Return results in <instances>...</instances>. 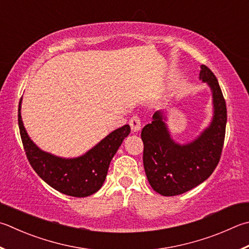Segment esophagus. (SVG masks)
I'll return each instance as SVG.
<instances>
[{
	"label": "esophagus",
	"mask_w": 249,
	"mask_h": 249,
	"mask_svg": "<svg viewBox=\"0 0 249 249\" xmlns=\"http://www.w3.org/2000/svg\"><path fill=\"white\" fill-rule=\"evenodd\" d=\"M129 124L131 126V130H132L133 132H137V131L141 130V118L138 115H133L131 117Z\"/></svg>",
	"instance_id": "esophagus-1"
}]
</instances>
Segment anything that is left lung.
Here are the masks:
<instances>
[{"label": "left lung", "instance_id": "8db88e82", "mask_svg": "<svg viewBox=\"0 0 249 249\" xmlns=\"http://www.w3.org/2000/svg\"><path fill=\"white\" fill-rule=\"evenodd\" d=\"M199 78L209 84L213 98L212 124L192 143H175L168 132L165 117L156 111L142 130L143 165L149 184L163 196L185 193L212 176L221 157L227 125V105L217 78L201 65Z\"/></svg>", "mask_w": 249, "mask_h": 249}]
</instances>
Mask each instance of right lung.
I'll list each match as a JSON object with an SVG mask.
<instances>
[{
	"label": "right lung",
	"mask_w": 249,
	"mask_h": 249,
	"mask_svg": "<svg viewBox=\"0 0 249 249\" xmlns=\"http://www.w3.org/2000/svg\"><path fill=\"white\" fill-rule=\"evenodd\" d=\"M20 103L21 100L18 107L20 137L28 161L36 175L56 191L73 197H87L100 190L112 157L130 133V125L112 131L83 156L60 158L41 151L28 137L21 120Z\"/></svg>",
	"instance_id": "right-lung-1"
}]
</instances>
